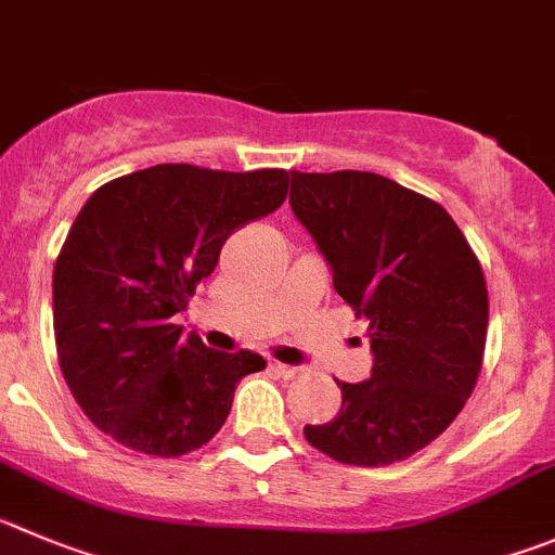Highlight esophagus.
Segmentation results:
<instances>
[{
  "label": "esophagus",
  "instance_id": "obj_1",
  "mask_svg": "<svg viewBox=\"0 0 555 555\" xmlns=\"http://www.w3.org/2000/svg\"><path fill=\"white\" fill-rule=\"evenodd\" d=\"M271 370L276 372V375H282V377H295V375H298V372H301V370H298V366L279 364V361H273V364H271Z\"/></svg>",
  "mask_w": 555,
  "mask_h": 555
}]
</instances>
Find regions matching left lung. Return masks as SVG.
Wrapping results in <instances>:
<instances>
[{
    "mask_svg": "<svg viewBox=\"0 0 555 555\" xmlns=\"http://www.w3.org/2000/svg\"><path fill=\"white\" fill-rule=\"evenodd\" d=\"M289 205L366 320L370 380L339 383L331 422L307 424L318 452L359 468L400 463L463 411L488 341V284L452 216L375 172H289Z\"/></svg>",
    "mask_w": 555,
    "mask_h": 555,
    "instance_id": "left-lung-1",
    "label": "left lung"
}]
</instances>
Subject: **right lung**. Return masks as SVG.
Masks as SVG:
<instances>
[{
  "label": "right lung",
  "instance_id": "add662e5",
  "mask_svg": "<svg viewBox=\"0 0 555 555\" xmlns=\"http://www.w3.org/2000/svg\"><path fill=\"white\" fill-rule=\"evenodd\" d=\"M284 169L158 164L103 183L54 262V339L67 388L98 429L133 452L180 457L227 422L251 350L219 353L175 314L221 246L287 199Z\"/></svg>",
  "mask_w": 555,
  "mask_h": 555
}]
</instances>
